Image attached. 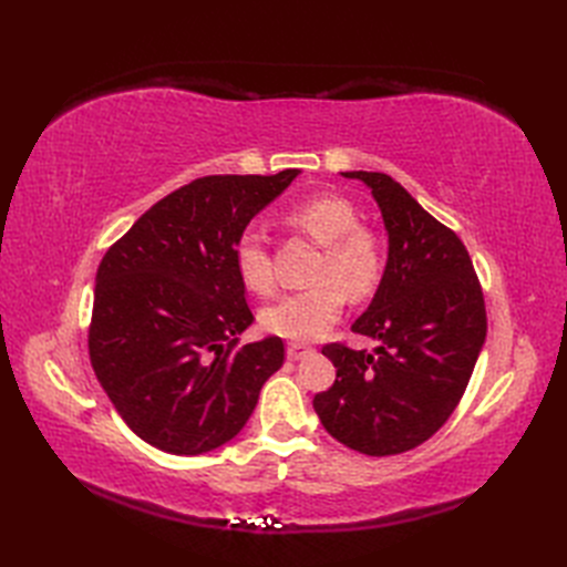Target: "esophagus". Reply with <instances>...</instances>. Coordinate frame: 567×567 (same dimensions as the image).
<instances>
[{"label": "esophagus", "mask_w": 567, "mask_h": 567, "mask_svg": "<svg viewBox=\"0 0 567 567\" xmlns=\"http://www.w3.org/2000/svg\"><path fill=\"white\" fill-rule=\"evenodd\" d=\"M310 352H312V348L300 346V342H288V348H286L288 359H302L305 354H310Z\"/></svg>", "instance_id": "obj_1"}]
</instances>
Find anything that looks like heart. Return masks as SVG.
I'll list each match as a JSON object with an SVG mask.
<instances>
[{
	"instance_id": "b5f03b06",
	"label": "heart",
	"mask_w": 567,
	"mask_h": 567,
	"mask_svg": "<svg viewBox=\"0 0 567 567\" xmlns=\"http://www.w3.org/2000/svg\"><path fill=\"white\" fill-rule=\"evenodd\" d=\"M290 225L310 234L323 246L312 288L296 290L269 305L265 329L288 340H312L326 333L342 312L346 296L362 298L373 288L381 271V252L375 238L359 227L354 205L338 194H315L300 200L288 213ZM234 260L241 281L255 293H269L274 286L267 238L248 227L236 238Z\"/></svg>"
}]
</instances>
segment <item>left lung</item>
<instances>
[{
  "label": "left lung",
  "mask_w": 567,
  "mask_h": 567,
  "mask_svg": "<svg viewBox=\"0 0 567 567\" xmlns=\"http://www.w3.org/2000/svg\"><path fill=\"white\" fill-rule=\"evenodd\" d=\"M379 205L388 260L352 331L381 346H326L336 383L315 394L321 425L346 447L392 456L419 447L452 416L485 346L483 288L461 238L383 173L350 169Z\"/></svg>",
  "instance_id": "1"
}]
</instances>
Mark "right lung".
Instances as JSON below:
<instances>
[{
	"instance_id": "obj_1",
	"label": "right lung",
	"mask_w": 567,
	"mask_h": 567,
	"mask_svg": "<svg viewBox=\"0 0 567 567\" xmlns=\"http://www.w3.org/2000/svg\"><path fill=\"white\" fill-rule=\"evenodd\" d=\"M298 175L194 179L148 208L101 260L92 367L117 414L156 450L196 456L221 447L281 369V338L236 346L252 312L234 248Z\"/></svg>"
}]
</instances>
